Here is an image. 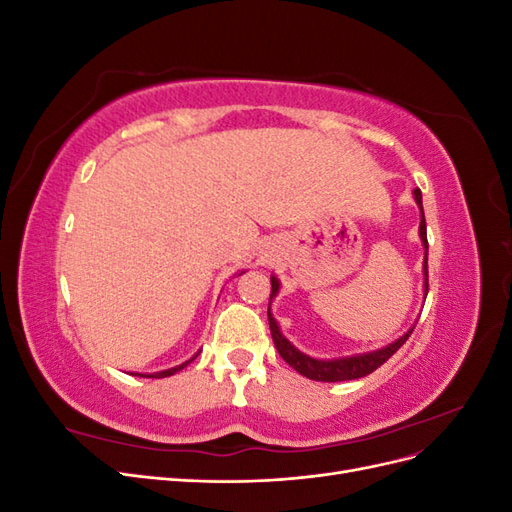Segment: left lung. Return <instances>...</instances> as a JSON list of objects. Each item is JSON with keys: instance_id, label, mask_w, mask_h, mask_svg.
Segmentation results:
<instances>
[{"instance_id": "left-lung-1", "label": "left lung", "mask_w": 512, "mask_h": 512, "mask_svg": "<svg viewBox=\"0 0 512 512\" xmlns=\"http://www.w3.org/2000/svg\"><path fill=\"white\" fill-rule=\"evenodd\" d=\"M414 198H416V205L421 207V213H423V196H421V190H414ZM421 239H423V245L427 250V224H425V213L421 215ZM425 277H427V254H425ZM277 290H280V282L275 280V277H271V299L277 294ZM425 292H429V280H425ZM271 299H269V307H271ZM269 316V329H271V337H273V344L277 348V352H280L282 359L299 371L301 376L309 378V380H316V382H344V380H356V378H363V376H369L371 371H376L380 365H384L386 361L391 359V356L406 344V339L412 335V329L404 335L399 337L395 344L386 346L382 350H376V352H367V354H359V356H348V359H335V361H318V359H312V356H307L303 352H299L297 348H294L288 339L280 333V327H277L275 318L271 316V309L267 312Z\"/></svg>"}]
</instances>
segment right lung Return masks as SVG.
Masks as SVG:
<instances>
[{"label":"right lung","mask_w":512,"mask_h":512,"mask_svg":"<svg viewBox=\"0 0 512 512\" xmlns=\"http://www.w3.org/2000/svg\"><path fill=\"white\" fill-rule=\"evenodd\" d=\"M188 365V363H185ZM185 365H179V367H173V369H166V371H160V374H151V376H147V378H166V376H173L175 371H179V369H183Z\"/></svg>","instance_id":"add662e5"}]
</instances>
